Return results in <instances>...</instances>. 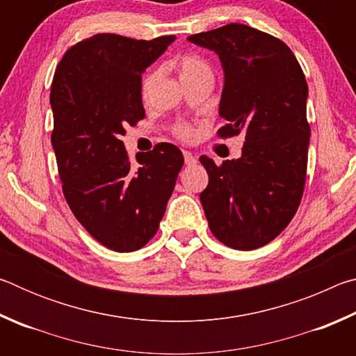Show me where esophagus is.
<instances>
[{"label": "esophagus", "instance_id": "34e87169", "mask_svg": "<svg viewBox=\"0 0 356 356\" xmlns=\"http://www.w3.org/2000/svg\"><path fill=\"white\" fill-rule=\"evenodd\" d=\"M184 159H185V165H188V166L196 163V156L191 152H188V150H184Z\"/></svg>", "mask_w": 356, "mask_h": 356}]
</instances>
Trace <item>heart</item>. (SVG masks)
Segmentation results:
<instances>
[{
	"label": "heart",
	"mask_w": 356,
	"mask_h": 356,
	"mask_svg": "<svg viewBox=\"0 0 356 356\" xmlns=\"http://www.w3.org/2000/svg\"><path fill=\"white\" fill-rule=\"evenodd\" d=\"M179 65H180V76H182V78L197 75V74H212L209 63L206 61V59H202L201 56H197V55H185L182 59H180ZM155 78H156V72H150V74L144 76V80L141 83L143 95H146L149 92V89L154 84ZM172 134L176 135L179 140L191 141L196 135V130L188 122H179V124L174 125Z\"/></svg>",
	"instance_id": "1"
}]
</instances>
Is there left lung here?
Masks as SVG:
<instances>
[{"instance_id":"8db88e82","label":"left lung","mask_w":356,"mask_h":356,"mask_svg":"<svg viewBox=\"0 0 356 356\" xmlns=\"http://www.w3.org/2000/svg\"><path fill=\"white\" fill-rule=\"evenodd\" d=\"M218 53L225 69L218 138L242 134L238 160L201 163L209 185L200 197L215 238L250 251L272 242L297 213L305 191L311 127L308 83L284 42L256 28L229 23L188 38Z\"/></svg>"}]
</instances>
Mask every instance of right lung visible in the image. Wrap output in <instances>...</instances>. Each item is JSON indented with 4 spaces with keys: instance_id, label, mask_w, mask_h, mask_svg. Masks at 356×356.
Segmentation results:
<instances>
[{
    "instance_id": "obj_1",
    "label": "right lung",
    "mask_w": 356,
    "mask_h": 356,
    "mask_svg": "<svg viewBox=\"0 0 356 356\" xmlns=\"http://www.w3.org/2000/svg\"><path fill=\"white\" fill-rule=\"evenodd\" d=\"M174 39L94 34L64 53L51 81V144L64 197L83 227L118 252L155 236L184 166L171 143L138 154V166L120 141L146 116L141 74Z\"/></svg>"
}]
</instances>
